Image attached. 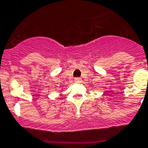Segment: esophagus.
Returning <instances> with one entry per match:
<instances>
[{
  "instance_id": "1",
  "label": "esophagus",
  "mask_w": 148,
  "mask_h": 148,
  "mask_svg": "<svg viewBox=\"0 0 148 148\" xmlns=\"http://www.w3.org/2000/svg\"><path fill=\"white\" fill-rule=\"evenodd\" d=\"M74 81L76 83H81V81H82V79H81V78H75V79H74Z\"/></svg>"
}]
</instances>
